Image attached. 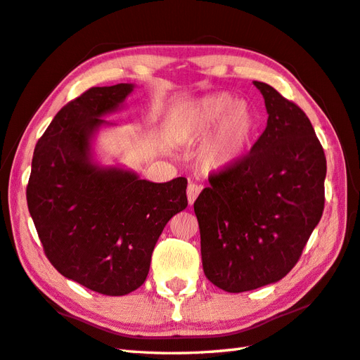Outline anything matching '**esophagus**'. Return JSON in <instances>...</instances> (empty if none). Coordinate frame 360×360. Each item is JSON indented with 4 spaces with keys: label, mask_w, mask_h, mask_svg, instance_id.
<instances>
[{
    "label": "esophagus",
    "mask_w": 360,
    "mask_h": 360,
    "mask_svg": "<svg viewBox=\"0 0 360 360\" xmlns=\"http://www.w3.org/2000/svg\"><path fill=\"white\" fill-rule=\"evenodd\" d=\"M201 190H202L201 186L195 184V182H190L188 187H187V198H188V204H190V205H192V204L195 202L198 195L201 193Z\"/></svg>",
    "instance_id": "1"
}]
</instances>
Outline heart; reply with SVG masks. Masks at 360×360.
<instances>
[{
  "instance_id": "heart-1",
  "label": "heart",
  "mask_w": 360,
  "mask_h": 360,
  "mask_svg": "<svg viewBox=\"0 0 360 360\" xmlns=\"http://www.w3.org/2000/svg\"><path fill=\"white\" fill-rule=\"evenodd\" d=\"M178 129L188 143L201 145V162L209 168H227L246 153L255 129L254 112L246 102H235L227 93L196 98L181 110Z\"/></svg>"
}]
</instances>
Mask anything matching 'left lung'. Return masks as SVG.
Segmentation results:
<instances>
[{
  "mask_svg": "<svg viewBox=\"0 0 360 360\" xmlns=\"http://www.w3.org/2000/svg\"><path fill=\"white\" fill-rule=\"evenodd\" d=\"M267 125L250 151L209 176L193 209L202 269L244 292L281 280L302 257L325 207L326 158L300 106L263 82Z\"/></svg>",
  "mask_w": 360,
  "mask_h": 360,
  "instance_id": "left-lung-1",
  "label": "left lung"
}]
</instances>
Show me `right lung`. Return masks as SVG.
I'll return each instance as SVG.
<instances>
[{
  "instance_id": "right-lung-1",
  "label": "right lung",
  "mask_w": 360,
  "mask_h": 360,
  "mask_svg": "<svg viewBox=\"0 0 360 360\" xmlns=\"http://www.w3.org/2000/svg\"><path fill=\"white\" fill-rule=\"evenodd\" d=\"M133 91L89 88L66 103L38 139L26 188L44 255L66 278L103 295L143 285L153 249L170 218L187 207V179L164 184L91 162L89 139Z\"/></svg>"
}]
</instances>
